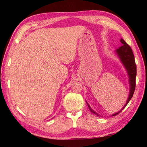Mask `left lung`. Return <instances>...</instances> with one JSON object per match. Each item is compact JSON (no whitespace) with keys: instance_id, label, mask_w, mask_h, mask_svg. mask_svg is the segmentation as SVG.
<instances>
[{"instance_id":"8db88e82","label":"left lung","mask_w":147,"mask_h":147,"mask_svg":"<svg viewBox=\"0 0 147 147\" xmlns=\"http://www.w3.org/2000/svg\"><path fill=\"white\" fill-rule=\"evenodd\" d=\"M121 43L123 44V45L121 47H119L117 49H116L115 51V53L117 54V56L119 57V59H120L121 63L124 67V68L127 72L128 76V82H129V86H130V89H129V94L128 97L126 101V104H124L123 108H122L120 111H119L118 112L115 113H113L111 116H115L119 114L123 109L125 108L127 105L128 103L130 102L131 98H132L133 94L135 91L136 88V65L135 62V58H134V56L131 50V47L128 45L124 41V39H120ZM86 103L88 104V106L89 108V110L91 111V113L95 114L97 116H100L98 114L94 111L93 109H92L89 104L88 103V102L86 101Z\"/></svg>"}]
</instances>
